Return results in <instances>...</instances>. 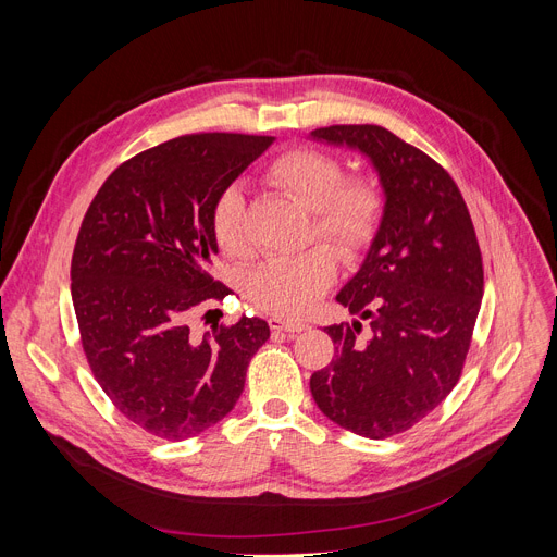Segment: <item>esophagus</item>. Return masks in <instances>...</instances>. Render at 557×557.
I'll list each match as a JSON object with an SVG mask.
<instances>
[{
	"label": "esophagus",
	"instance_id": "obj_1",
	"mask_svg": "<svg viewBox=\"0 0 557 557\" xmlns=\"http://www.w3.org/2000/svg\"><path fill=\"white\" fill-rule=\"evenodd\" d=\"M269 325L271 330L275 332H288V334H296V332H305L309 325L302 323V320H284L280 315H273L269 318Z\"/></svg>",
	"mask_w": 557,
	"mask_h": 557
}]
</instances>
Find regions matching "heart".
Here are the masks:
<instances>
[{
  "mask_svg": "<svg viewBox=\"0 0 557 557\" xmlns=\"http://www.w3.org/2000/svg\"><path fill=\"white\" fill-rule=\"evenodd\" d=\"M269 178L313 212L318 237L343 257L359 255L382 221V194L368 178H345L341 162L315 149H290L269 164ZM244 187L227 185L212 210V237L221 252L237 257L246 250ZM336 275V255L313 246L298 255L273 257L255 267L246 296L271 313L296 318L307 313Z\"/></svg>",
  "mask_w": 557,
  "mask_h": 557,
  "instance_id": "b5f03b06",
  "label": "heart"
}]
</instances>
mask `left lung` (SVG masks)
<instances>
[{
  "instance_id": "obj_1",
  "label": "left lung",
  "mask_w": 557,
  "mask_h": 557,
  "mask_svg": "<svg viewBox=\"0 0 557 557\" xmlns=\"http://www.w3.org/2000/svg\"><path fill=\"white\" fill-rule=\"evenodd\" d=\"M311 139L366 156L386 198L361 269L336 296L359 320L325 327L334 359L309 382L332 422L382 441L458 384L483 298L481 248L451 175L416 146L374 124L315 128Z\"/></svg>"
}]
</instances>
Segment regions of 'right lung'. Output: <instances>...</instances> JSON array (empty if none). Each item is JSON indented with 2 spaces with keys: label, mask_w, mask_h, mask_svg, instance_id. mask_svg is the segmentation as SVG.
I'll use <instances>...</instances> for the list:
<instances>
[{
  "label": "right lung",
  "mask_w": 557,
  "mask_h": 557,
  "mask_svg": "<svg viewBox=\"0 0 557 557\" xmlns=\"http://www.w3.org/2000/svg\"><path fill=\"white\" fill-rule=\"evenodd\" d=\"M273 141L198 133L158 144L108 175L81 223L72 302L83 352L116 411L164 441L223 420L271 336L261 318L205 334L189 318L230 294L210 275L214 202Z\"/></svg>",
  "instance_id": "add662e5"
}]
</instances>
